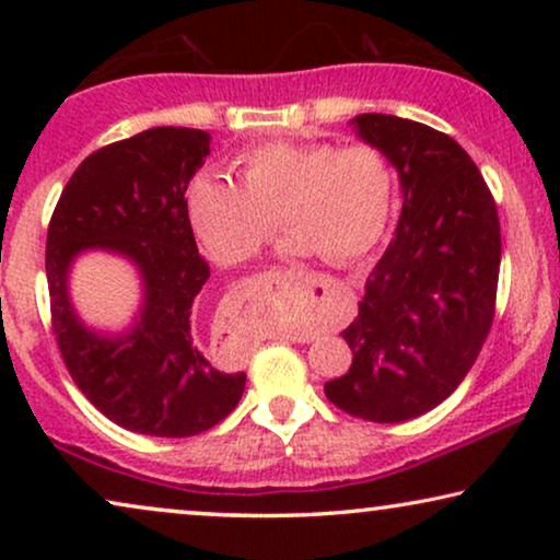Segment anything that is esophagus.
<instances>
[{"label": "esophagus", "mask_w": 560, "mask_h": 560, "mask_svg": "<svg viewBox=\"0 0 560 560\" xmlns=\"http://www.w3.org/2000/svg\"><path fill=\"white\" fill-rule=\"evenodd\" d=\"M328 290H331V285H328V280H324V278H313L308 282V298H311V301H326Z\"/></svg>", "instance_id": "34e87169"}]
</instances>
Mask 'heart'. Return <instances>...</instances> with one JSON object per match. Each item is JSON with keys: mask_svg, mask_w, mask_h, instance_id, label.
<instances>
[{"mask_svg": "<svg viewBox=\"0 0 560 560\" xmlns=\"http://www.w3.org/2000/svg\"><path fill=\"white\" fill-rule=\"evenodd\" d=\"M236 183L201 171L186 186L190 226L221 265L255 257L278 229L290 255L354 262L377 247L395 206V171L372 142H265L236 158Z\"/></svg>", "mask_w": 560, "mask_h": 560, "instance_id": "1", "label": "heart"}]
</instances>
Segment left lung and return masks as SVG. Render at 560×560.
Returning <instances> with one entry per match:
<instances>
[{
  "instance_id": "left-lung-1",
  "label": "left lung",
  "mask_w": 560,
  "mask_h": 560,
  "mask_svg": "<svg viewBox=\"0 0 560 560\" xmlns=\"http://www.w3.org/2000/svg\"><path fill=\"white\" fill-rule=\"evenodd\" d=\"M354 125L400 173L402 213L341 334L354 354L349 372L324 389L349 416L400 423L446 400L485 347L500 217L479 167L448 135L389 114H359Z\"/></svg>"
}]
</instances>
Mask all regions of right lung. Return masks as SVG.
<instances>
[{
	"instance_id": "right-lung-1",
	"label": "right lung",
	"mask_w": 560,
	"mask_h": 560,
	"mask_svg": "<svg viewBox=\"0 0 560 560\" xmlns=\"http://www.w3.org/2000/svg\"><path fill=\"white\" fill-rule=\"evenodd\" d=\"M209 132L152 127L91 152L50 217L45 244L50 324L75 387L127 431L186 439L221 423L244 372L213 370L196 347L194 303L209 280L186 213V186L209 155ZM112 248L141 267L145 308L125 340H102L72 316L65 272L83 248Z\"/></svg>"
}]
</instances>
